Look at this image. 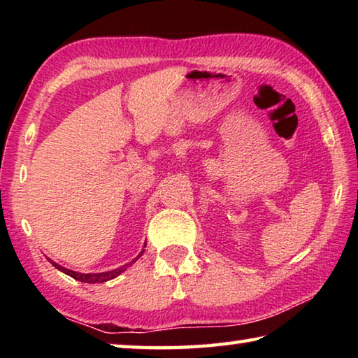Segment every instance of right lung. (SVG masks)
Masks as SVG:
<instances>
[{"instance_id":"add662e5","label":"right lung","mask_w":358,"mask_h":358,"mask_svg":"<svg viewBox=\"0 0 358 358\" xmlns=\"http://www.w3.org/2000/svg\"><path fill=\"white\" fill-rule=\"evenodd\" d=\"M145 246H147V243H145ZM143 251H145V250H143ZM143 251H142L141 254H138V256H137L134 260H132V262L126 264V265L121 266V268H117V270L104 271V273H77V271L68 270V268H64V266L55 264V262H53V260H50V262H52V265H53V266H55V268H58L59 271H63V273H66V275H69L71 278H74V280H77V281H82V282H92V284H94V282H104V281H108V280H113V278H117L120 273H123V271H124L126 268H128L129 265L134 264L136 260L142 256Z\"/></svg>"}]
</instances>
